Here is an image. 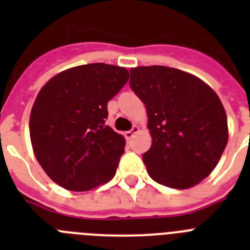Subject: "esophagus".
Wrapping results in <instances>:
<instances>
[{"mask_svg":"<svg viewBox=\"0 0 250 250\" xmlns=\"http://www.w3.org/2000/svg\"><path fill=\"white\" fill-rule=\"evenodd\" d=\"M138 131H139V126H132L131 130H129V131L125 132V138H126L127 140H131V139L134 138V135H135Z\"/></svg>","mask_w":250,"mask_h":250,"instance_id":"1","label":"esophagus"}]
</instances>
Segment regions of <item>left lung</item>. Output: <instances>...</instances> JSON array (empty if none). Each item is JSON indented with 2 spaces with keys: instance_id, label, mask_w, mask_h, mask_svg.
<instances>
[{
  "instance_id": "8db88e82",
  "label": "left lung",
  "mask_w": 250,
  "mask_h": 250,
  "mask_svg": "<svg viewBox=\"0 0 250 250\" xmlns=\"http://www.w3.org/2000/svg\"><path fill=\"white\" fill-rule=\"evenodd\" d=\"M130 75V87L145 104L149 118L152 143L143 161L150 178L174 189L199 184L228 143L227 114L218 95L178 68L140 66Z\"/></svg>"
}]
</instances>
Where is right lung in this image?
<instances>
[{
    "label": "right lung",
    "instance_id": "1",
    "mask_svg": "<svg viewBox=\"0 0 250 250\" xmlns=\"http://www.w3.org/2000/svg\"><path fill=\"white\" fill-rule=\"evenodd\" d=\"M129 71L87 63L60 72L40 90L30 116L35 156L60 187L86 191L115 176L125 139L105 125L107 103Z\"/></svg>",
    "mask_w": 250,
    "mask_h": 250
}]
</instances>
